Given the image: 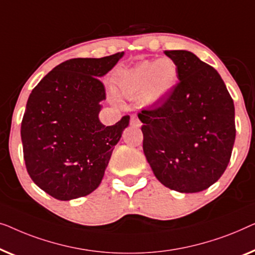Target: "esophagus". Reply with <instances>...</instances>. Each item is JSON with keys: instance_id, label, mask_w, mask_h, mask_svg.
Returning a JSON list of instances; mask_svg holds the SVG:
<instances>
[{"instance_id": "34e87169", "label": "esophagus", "mask_w": 255, "mask_h": 255, "mask_svg": "<svg viewBox=\"0 0 255 255\" xmlns=\"http://www.w3.org/2000/svg\"><path fill=\"white\" fill-rule=\"evenodd\" d=\"M130 125L131 126H135V127H141V121L137 119V117L135 116V114H131L130 116Z\"/></svg>"}]
</instances>
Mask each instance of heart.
<instances>
[{
    "label": "heart",
    "mask_w": 255,
    "mask_h": 255,
    "mask_svg": "<svg viewBox=\"0 0 255 255\" xmlns=\"http://www.w3.org/2000/svg\"><path fill=\"white\" fill-rule=\"evenodd\" d=\"M177 68L168 60L142 62L121 75L120 89L127 96H139L145 92L150 102H156L173 88Z\"/></svg>",
    "instance_id": "obj_1"
}]
</instances>
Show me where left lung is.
Segmentation results:
<instances>
[{
    "label": "left lung",
    "mask_w": 255,
    "mask_h": 255,
    "mask_svg": "<svg viewBox=\"0 0 255 255\" xmlns=\"http://www.w3.org/2000/svg\"><path fill=\"white\" fill-rule=\"evenodd\" d=\"M178 84L142 110L143 151L165 187L198 193L227 170L236 138L235 105L217 70L188 51H165Z\"/></svg>",
    "instance_id": "left-lung-1"
}]
</instances>
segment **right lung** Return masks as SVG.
<instances>
[{"label": "right lung", "mask_w": 255, "mask_h": 255, "mask_svg": "<svg viewBox=\"0 0 255 255\" xmlns=\"http://www.w3.org/2000/svg\"><path fill=\"white\" fill-rule=\"evenodd\" d=\"M123 56L64 61L28 97L20 127L25 165L34 184L53 198H82L102 182L129 116L113 126L100 123L106 92L99 78Z\"/></svg>", "instance_id": "obj_1"}]
</instances>
